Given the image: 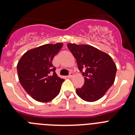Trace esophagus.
<instances>
[{
    "instance_id": "1",
    "label": "esophagus",
    "mask_w": 135,
    "mask_h": 135,
    "mask_svg": "<svg viewBox=\"0 0 135 135\" xmlns=\"http://www.w3.org/2000/svg\"><path fill=\"white\" fill-rule=\"evenodd\" d=\"M73 76H74V73L73 72H71V73L70 74V75H68V78H71L72 77H73Z\"/></svg>"
}]
</instances>
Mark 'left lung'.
Instances as JSON below:
<instances>
[{
    "mask_svg": "<svg viewBox=\"0 0 135 135\" xmlns=\"http://www.w3.org/2000/svg\"><path fill=\"white\" fill-rule=\"evenodd\" d=\"M68 48L84 76V85L76 89V94L88 102L97 101L114 84L115 64L109 55L90 45L69 43Z\"/></svg>",
    "mask_w": 135,
    "mask_h": 135,
    "instance_id": "1",
    "label": "left lung"
}]
</instances>
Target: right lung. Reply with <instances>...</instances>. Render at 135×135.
Wrapping results in <instances>:
<instances>
[{
    "label": "right lung",
    "instance_id": "1",
    "mask_svg": "<svg viewBox=\"0 0 135 135\" xmlns=\"http://www.w3.org/2000/svg\"><path fill=\"white\" fill-rule=\"evenodd\" d=\"M63 43L46 44L27 51L17 65L20 84L32 98L49 102L59 95L64 79L59 78L52 64Z\"/></svg>",
    "mask_w": 135,
    "mask_h": 135
}]
</instances>
